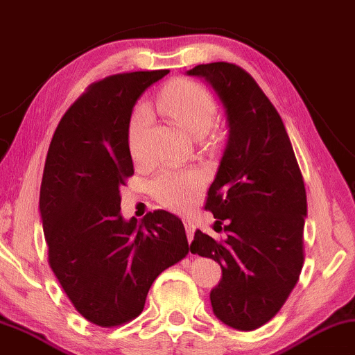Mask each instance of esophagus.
Listing matches in <instances>:
<instances>
[{"instance_id":"esophagus-1","label":"esophagus","mask_w":355,"mask_h":355,"mask_svg":"<svg viewBox=\"0 0 355 355\" xmlns=\"http://www.w3.org/2000/svg\"><path fill=\"white\" fill-rule=\"evenodd\" d=\"M184 223V230H187V236H188V242H191L193 241V237H194V231H196V225L193 223V221H189V220H184L183 221Z\"/></svg>"}]
</instances>
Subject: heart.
Returning <instances> with one entry per match:
<instances>
[{
	"mask_svg": "<svg viewBox=\"0 0 355 355\" xmlns=\"http://www.w3.org/2000/svg\"><path fill=\"white\" fill-rule=\"evenodd\" d=\"M157 107L173 123H177L189 135H205L214 125L216 103L207 89L191 81L168 84L157 97ZM153 114L148 105L135 108L129 125V150L135 159L144 156V135L151 124ZM200 187V175L189 168L167 167L151 180L153 196L162 205L173 210L191 207Z\"/></svg>",
	"mask_w": 355,
	"mask_h": 355,
	"instance_id": "b5f03b06",
	"label": "heart"
}]
</instances>
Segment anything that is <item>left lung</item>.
<instances>
[{
	"label": "left lung",
	"mask_w": 355,
	"mask_h": 355,
	"mask_svg": "<svg viewBox=\"0 0 355 355\" xmlns=\"http://www.w3.org/2000/svg\"><path fill=\"white\" fill-rule=\"evenodd\" d=\"M187 75L214 89L228 127L205 204L226 239L196 231L189 250L221 266L210 292L216 319L250 331L277 314L298 282L308 216L303 177L282 119L247 71L214 62Z\"/></svg>",
	"instance_id": "1"
}]
</instances>
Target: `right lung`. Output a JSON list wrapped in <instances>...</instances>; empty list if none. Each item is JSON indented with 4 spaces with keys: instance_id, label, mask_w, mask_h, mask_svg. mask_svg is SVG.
Instances as JSON below:
<instances>
[{
    "instance_id": "right-lung-1",
    "label": "right lung",
    "mask_w": 355,
    "mask_h": 355,
    "mask_svg": "<svg viewBox=\"0 0 355 355\" xmlns=\"http://www.w3.org/2000/svg\"><path fill=\"white\" fill-rule=\"evenodd\" d=\"M167 73H123L92 84L47 151L40 216L49 264L78 313L100 327L139 315L155 279L189 252L182 220L171 211H150L141 221L121 215V187L134 173L132 111Z\"/></svg>"
}]
</instances>
